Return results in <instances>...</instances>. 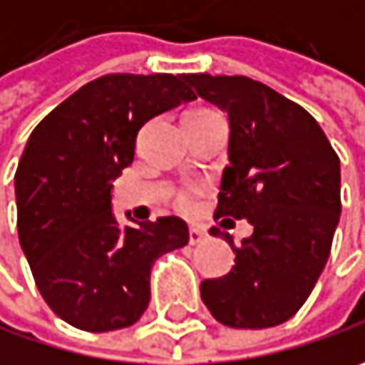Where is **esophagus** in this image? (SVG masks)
I'll return each instance as SVG.
<instances>
[{
	"label": "esophagus",
	"mask_w": 365,
	"mask_h": 365,
	"mask_svg": "<svg viewBox=\"0 0 365 365\" xmlns=\"http://www.w3.org/2000/svg\"><path fill=\"white\" fill-rule=\"evenodd\" d=\"M205 237H207V232L202 228H198V226L190 228V245H200L205 241Z\"/></svg>",
	"instance_id": "esophagus-1"
}]
</instances>
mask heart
I'll list each match as a JSON object with an SVG mask.
<instances>
[{
    "instance_id": "obj_1",
    "label": "heart",
    "mask_w": 365,
    "mask_h": 365,
    "mask_svg": "<svg viewBox=\"0 0 365 365\" xmlns=\"http://www.w3.org/2000/svg\"><path fill=\"white\" fill-rule=\"evenodd\" d=\"M207 108H196V110H190L187 113H194V111H205ZM196 198H198V190L196 187H187V190H182L180 196H178V205L183 211H192L196 207Z\"/></svg>"
}]
</instances>
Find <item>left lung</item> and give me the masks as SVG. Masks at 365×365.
Here are the masks:
<instances>
[{
    "mask_svg": "<svg viewBox=\"0 0 365 365\" xmlns=\"http://www.w3.org/2000/svg\"><path fill=\"white\" fill-rule=\"evenodd\" d=\"M198 97L228 113V160L215 217L247 220L235 266L200 283V298L228 328L264 329L294 317L311 296L340 220V160L317 120L245 76L187 73ZM232 222V220H230Z\"/></svg>",
    "mask_w": 365,
    "mask_h": 365,
    "instance_id": "1",
    "label": "left lung"
}]
</instances>
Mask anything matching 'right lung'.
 Listing matches in <instances>:
<instances>
[{
    "mask_svg": "<svg viewBox=\"0 0 365 365\" xmlns=\"http://www.w3.org/2000/svg\"><path fill=\"white\" fill-rule=\"evenodd\" d=\"M194 99L183 73H110L34 128L14 175L19 239L41 298L69 326L110 331L139 322L152 264L187 243L175 215L118 224L111 190L135 158L139 128Z\"/></svg>",
    "mask_w": 365,
    "mask_h": 365,
    "instance_id": "obj_1",
    "label": "right lung"
}]
</instances>
